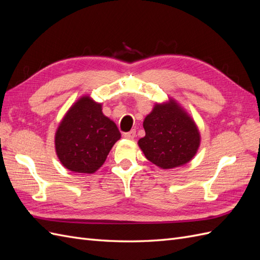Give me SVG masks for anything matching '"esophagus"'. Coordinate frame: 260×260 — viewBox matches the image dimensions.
<instances>
[{
	"label": "esophagus",
	"instance_id": "34e87169",
	"mask_svg": "<svg viewBox=\"0 0 260 260\" xmlns=\"http://www.w3.org/2000/svg\"><path fill=\"white\" fill-rule=\"evenodd\" d=\"M123 137L125 139H128V140H133V139H135V137H136V130H131L129 132H125L124 135H123Z\"/></svg>",
	"mask_w": 260,
	"mask_h": 260
}]
</instances>
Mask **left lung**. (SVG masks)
I'll return each mask as SVG.
<instances>
[{
  "instance_id": "8db88e82",
  "label": "left lung",
  "mask_w": 260,
  "mask_h": 260,
  "mask_svg": "<svg viewBox=\"0 0 260 260\" xmlns=\"http://www.w3.org/2000/svg\"><path fill=\"white\" fill-rule=\"evenodd\" d=\"M143 128L145 137L138 144L146 158L161 169L183 166L199 151L198 124L175 99L156 103L144 118Z\"/></svg>"
}]
</instances>
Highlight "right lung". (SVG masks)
Here are the masks:
<instances>
[{"label": "right lung", "instance_id": "obj_1", "mask_svg": "<svg viewBox=\"0 0 260 260\" xmlns=\"http://www.w3.org/2000/svg\"><path fill=\"white\" fill-rule=\"evenodd\" d=\"M121 138L116 123L85 94L69 107L55 132V152L66 169L94 174L102 167L112 147Z\"/></svg>", "mask_w": 260, "mask_h": 260}]
</instances>
